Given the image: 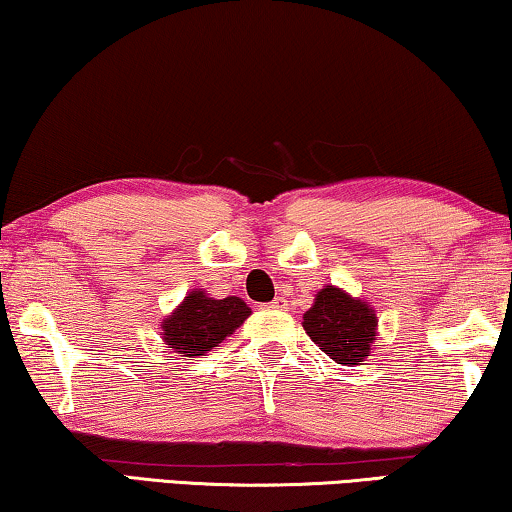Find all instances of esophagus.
I'll return each mask as SVG.
<instances>
[{"mask_svg":"<svg viewBox=\"0 0 512 512\" xmlns=\"http://www.w3.org/2000/svg\"><path fill=\"white\" fill-rule=\"evenodd\" d=\"M269 308H285V299H273Z\"/></svg>","mask_w":512,"mask_h":512,"instance_id":"34e87169","label":"esophagus"}]
</instances>
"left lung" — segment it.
<instances>
[{"label":"left lung","mask_w":512,"mask_h":512,"mask_svg":"<svg viewBox=\"0 0 512 512\" xmlns=\"http://www.w3.org/2000/svg\"><path fill=\"white\" fill-rule=\"evenodd\" d=\"M377 326V312L368 301L335 285L319 289L312 308L303 315L310 340L340 365H361L370 356Z\"/></svg>","instance_id":"8db88e82"}]
</instances>
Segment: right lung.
I'll list each match as a JSON object with an SVG mask.
<instances>
[{
    "mask_svg": "<svg viewBox=\"0 0 512 512\" xmlns=\"http://www.w3.org/2000/svg\"><path fill=\"white\" fill-rule=\"evenodd\" d=\"M248 317L250 308L239 296L213 299L204 289H193L160 322V338L174 354L193 361L230 338Z\"/></svg>",
    "mask_w": 512,
    "mask_h": 512,
    "instance_id": "obj_1",
    "label": "right lung"
}]
</instances>
